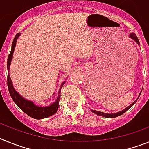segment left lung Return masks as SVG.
<instances>
[{"mask_svg": "<svg viewBox=\"0 0 149 149\" xmlns=\"http://www.w3.org/2000/svg\"><path fill=\"white\" fill-rule=\"evenodd\" d=\"M129 37L131 38V39H134V41H135V42L136 43V44H138L139 45V39H138L137 36H136V34L134 33H130V35H129ZM140 94H141V92H140V93H139V95H140ZM137 98L136 99V101H134V102H133L132 104H131V105H129L128 107H127L126 108H125L124 110H121V111L119 112H117V113H103V112H100V111H97V110H91V111L93 112V113H94L97 114V115L100 116H103V117H105V118H116V117L117 116H119L122 115V114L124 113H125L127 110H128L129 109L131 108V107L133 106V105L134 104L136 103V101L138 100Z\"/></svg>", "mask_w": 149, "mask_h": 149, "instance_id": "obj_1", "label": "left lung"}]
</instances>
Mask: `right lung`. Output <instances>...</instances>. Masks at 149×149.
Listing matches in <instances>:
<instances>
[{
    "mask_svg": "<svg viewBox=\"0 0 149 149\" xmlns=\"http://www.w3.org/2000/svg\"><path fill=\"white\" fill-rule=\"evenodd\" d=\"M21 36V33H18L15 35V38L13 39V42L12 43V48L11 52L8 56L7 60V70H8V75H7V85L8 89L10 92V94L13 98V101L17 104V106L25 113L26 114L29 116L32 117L33 119H42L45 118H48L51 116L54 115L56 113L57 110L59 108V103H60V91H61L62 87L65 84V81H63L62 83L61 86H60V89H59L58 97L56 99V101L52 103L51 104L48 105V106H38L35 104L33 101L27 100L26 98H23L19 93L15 90L13 85V82L10 78V68L11 65V61L13 59V55L15 51V45H16V42L19 36Z\"/></svg>",
    "mask_w": 149,
    "mask_h": 149,
    "instance_id": "add662e5",
    "label": "right lung"
}]
</instances>
